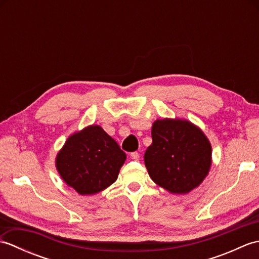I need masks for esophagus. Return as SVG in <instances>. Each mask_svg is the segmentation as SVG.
<instances>
[{
	"mask_svg": "<svg viewBox=\"0 0 259 259\" xmlns=\"http://www.w3.org/2000/svg\"><path fill=\"white\" fill-rule=\"evenodd\" d=\"M130 157L133 158V159H135V160H138V159H139V157H140V156H139V153H138V152L135 151V152H131Z\"/></svg>",
	"mask_w": 259,
	"mask_h": 259,
	"instance_id": "1",
	"label": "esophagus"
}]
</instances>
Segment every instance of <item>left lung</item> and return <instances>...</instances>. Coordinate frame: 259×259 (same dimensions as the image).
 <instances>
[{"label":"left lung","instance_id":"left-lung-1","mask_svg":"<svg viewBox=\"0 0 259 259\" xmlns=\"http://www.w3.org/2000/svg\"><path fill=\"white\" fill-rule=\"evenodd\" d=\"M151 137L145 164L158 186L188 194L202 183L211 166V146L198 126L181 119L156 120Z\"/></svg>","mask_w":259,"mask_h":259}]
</instances>
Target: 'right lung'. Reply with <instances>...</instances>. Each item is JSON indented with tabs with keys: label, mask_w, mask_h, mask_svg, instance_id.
<instances>
[{
	"label": "right lung",
	"mask_w": 259,
	"mask_h": 259,
	"mask_svg": "<svg viewBox=\"0 0 259 259\" xmlns=\"http://www.w3.org/2000/svg\"><path fill=\"white\" fill-rule=\"evenodd\" d=\"M125 153L100 125L70 136L59 151L56 166L61 178L80 195H95L118 178Z\"/></svg>",
	"instance_id": "right-lung-1"
}]
</instances>
